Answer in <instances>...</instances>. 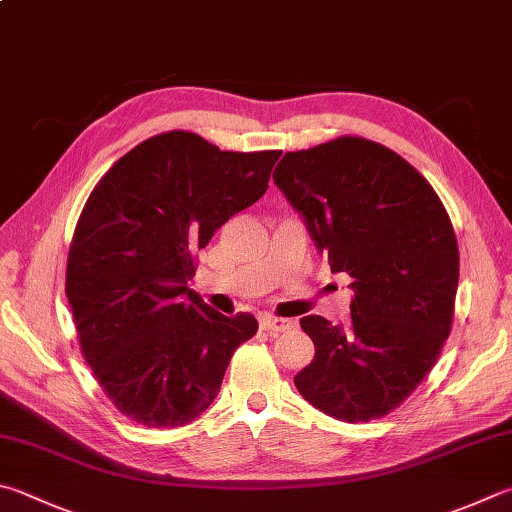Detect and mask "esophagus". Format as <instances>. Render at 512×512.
I'll use <instances>...</instances> for the list:
<instances>
[{"label": "esophagus", "mask_w": 512, "mask_h": 512, "mask_svg": "<svg viewBox=\"0 0 512 512\" xmlns=\"http://www.w3.org/2000/svg\"><path fill=\"white\" fill-rule=\"evenodd\" d=\"M259 327H262L264 331H271V333H282V331L291 329L293 322L284 320V318H271V315H262V318H259Z\"/></svg>", "instance_id": "34e87169"}]
</instances>
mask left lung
<instances>
[{"label":"left lung","mask_w":512,"mask_h":512,"mask_svg":"<svg viewBox=\"0 0 512 512\" xmlns=\"http://www.w3.org/2000/svg\"><path fill=\"white\" fill-rule=\"evenodd\" d=\"M273 181L331 273L351 277V320H300L315 356L295 387L340 421H371L430 374L450 336L459 246L441 199L396 152L358 136L286 152Z\"/></svg>","instance_id":"1"}]
</instances>
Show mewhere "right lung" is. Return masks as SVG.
<instances>
[{
  "instance_id": "obj_1",
  "label": "right lung",
  "mask_w": 512,
  "mask_h": 512,
  "mask_svg": "<svg viewBox=\"0 0 512 512\" xmlns=\"http://www.w3.org/2000/svg\"><path fill=\"white\" fill-rule=\"evenodd\" d=\"M280 154L221 152L176 129L129 150L91 192L69 248L67 297L89 367L132 421H194L257 333L253 315L226 318L188 282L194 250L262 197Z\"/></svg>"
}]
</instances>
